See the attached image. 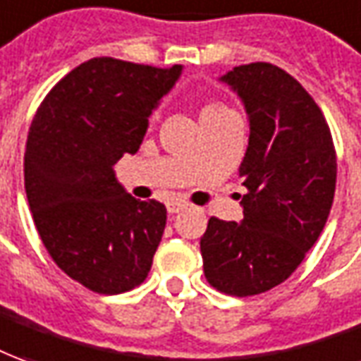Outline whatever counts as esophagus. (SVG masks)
Returning <instances> with one entry per match:
<instances>
[{
  "instance_id": "34e87169",
  "label": "esophagus",
  "mask_w": 361,
  "mask_h": 361,
  "mask_svg": "<svg viewBox=\"0 0 361 361\" xmlns=\"http://www.w3.org/2000/svg\"><path fill=\"white\" fill-rule=\"evenodd\" d=\"M186 208L185 202H171V204L166 206V210H169V214H178L183 212Z\"/></svg>"
}]
</instances>
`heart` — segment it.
Instances as JSON below:
<instances>
[{
    "mask_svg": "<svg viewBox=\"0 0 361 361\" xmlns=\"http://www.w3.org/2000/svg\"><path fill=\"white\" fill-rule=\"evenodd\" d=\"M232 109L228 108V106H224L222 102L218 100H208L202 104V108H200V119H202V123L208 121V119L218 118V116H224V114H230ZM153 121L157 119V114H153Z\"/></svg>",
    "mask_w": 361,
    "mask_h": 361,
    "instance_id": "b5f03b06",
    "label": "heart"
}]
</instances>
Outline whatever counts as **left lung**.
<instances>
[{"mask_svg":"<svg viewBox=\"0 0 361 361\" xmlns=\"http://www.w3.org/2000/svg\"><path fill=\"white\" fill-rule=\"evenodd\" d=\"M242 98L250 143L240 165L243 220H208L200 253L208 283L232 297L281 285L324 230L336 190V151L322 109L269 62L222 76Z\"/></svg>","mask_w":361,"mask_h":361,"instance_id":"8db88e82","label":"left lung"}]
</instances>
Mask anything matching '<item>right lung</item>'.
Returning a JSON list of instances; mask_svg holds the SVG:
<instances>
[{
    "label": "right lung",
    "mask_w": 361,
    "mask_h": 361,
    "mask_svg": "<svg viewBox=\"0 0 361 361\" xmlns=\"http://www.w3.org/2000/svg\"><path fill=\"white\" fill-rule=\"evenodd\" d=\"M180 64L100 56L54 84L25 149V192L43 245L71 279L100 295L139 287L153 265L166 208L123 190L114 165L135 153Z\"/></svg>",
    "instance_id": "right-lung-1"
}]
</instances>
